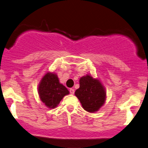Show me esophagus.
I'll return each mask as SVG.
<instances>
[{
  "mask_svg": "<svg viewBox=\"0 0 148 148\" xmlns=\"http://www.w3.org/2000/svg\"><path fill=\"white\" fill-rule=\"evenodd\" d=\"M69 92H70L71 95H74V90L73 88H70L69 89Z\"/></svg>",
  "mask_w": 148,
  "mask_h": 148,
  "instance_id": "34e87169",
  "label": "esophagus"
}]
</instances>
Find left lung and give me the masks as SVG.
<instances>
[{
    "instance_id": "obj_1",
    "label": "left lung",
    "mask_w": 148,
    "mask_h": 148,
    "mask_svg": "<svg viewBox=\"0 0 148 148\" xmlns=\"http://www.w3.org/2000/svg\"><path fill=\"white\" fill-rule=\"evenodd\" d=\"M80 87L75 91V95L83 108L90 113H95L104 104L106 92L99 80L94 79L89 74L79 80Z\"/></svg>"
}]
</instances>
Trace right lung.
Wrapping results in <instances>:
<instances>
[{"label": "right lung", "instance_id": "right-lung-1", "mask_svg": "<svg viewBox=\"0 0 148 148\" xmlns=\"http://www.w3.org/2000/svg\"><path fill=\"white\" fill-rule=\"evenodd\" d=\"M69 93L65 86L61 84L56 74L47 72L38 86V94L41 101L49 108H54L64 96Z\"/></svg>", "mask_w": 148, "mask_h": 148}]
</instances>
